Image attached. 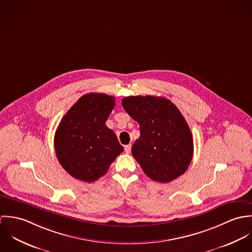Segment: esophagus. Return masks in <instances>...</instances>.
<instances>
[{"mask_svg":"<svg viewBox=\"0 0 252 252\" xmlns=\"http://www.w3.org/2000/svg\"><path fill=\"white\" fill-rule=\"evenodd\" d=\"M131 147H132V144H127V145H125V147H124V149H125V152L127 153V154H129L130 152H131Z\"/></svg>","mask_w":252,"mask_h":252,"instance_id":"obj_1","label":"esophagus"}]
</instances>
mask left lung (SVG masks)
I'll use <instances>...</instances> for the list:
<instances>
[{"label":"left lung","instance_id":"left-lung-1","mask_svg":"<svg viewBox=\"0 0 252 252\" xmlns=\"http://www.w3.org/2000/svg\"><path fill=\"white\" fill-rule=\"evenodd\" d=\"M122 106L140 124L132 154L144 174L162 183L183 175L193 157V137L179 108L156 96L125 97Z\"/></svg>","mask_w":252,"mask_h":252}]
</instances>
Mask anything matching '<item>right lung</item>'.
Here are the masks:
<instances>
[{"label": "right lung", "instance_id": "add662e5", "mask_svg": "<svg viewBox=\"0 0 252 252\" xmlns=\"http://www.w3.org/2000/svg\"><path fill=\"white\" fill-rule=\"evenodd\" d=\"M115 98L103 93L80 97L62 118L54 137L59 163L72 178L93 182L103 177L123 151L106 122Z\"/></svg>", "mask_w": 252, "mask_h": 252}]
</instances>
